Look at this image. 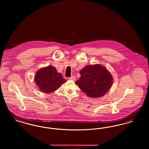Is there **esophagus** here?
Here are the masks:
<instances>
[{"label":"esophagus","instance_id":"34e87169","mask_svg":"<svg viewBox=\"0 0 149 149\" xmlns=\"http://www.w3.org/2000/svg\"><path fill=\"white\" fill-rule=\"evenodd\" d=\"M70 80H74V81H75V80H76V77L75 76V75H72V76H71L70 77V78H69Z\"/></svg>","mask_w":149,"mask_h":149}]
</instances>
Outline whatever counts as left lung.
<instances>
[{
    "label": "left lung",
    "mask_w": 149,
    "mask_h": 149,
    "mask_svg": "<svg viewBox=\"0 0 149 149\" xmlns=\"http://www.w3.org/2000/svg\"><path fill=\"white\" fill-rule=\"evenodd\" d=\"M81 77L75 83L88 96L98 98L111 88L113 78L110 72L100 65H87L80 71Z\"/></svg>",
    "instance_id": "obj_1"
}]
</instances>
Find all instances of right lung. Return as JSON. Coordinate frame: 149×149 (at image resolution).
<instances>
[{"label":"right lung","mask_w":149,"mask_h":149,"mask_svg":"<svg viewBox=\"0 0 149 149\" xmlns=\"http://www.w3.org/2000/svg\"><path fill=\"white\" fill-rule=\"evenodd\" d=\"M35 81L40 91L46 93L55 92L66 81L63 78L62 74L57 72L56 68L52 66L43 68L37 71Z\"/></svg>","instance_id":"right-lung-1"}]
</instances>
